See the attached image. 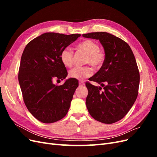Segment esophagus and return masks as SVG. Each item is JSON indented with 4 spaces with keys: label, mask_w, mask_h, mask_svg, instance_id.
I'll return each mask as SVG.
<instances>
[{
    "label": "esophagus",
    "mask_w": 157,
    "mask_h": 157,
    "mask_svg": "<svg viewBox=\"0 0 157 157\" xmlns=\"http://www.w3.org/2000/svg\"><path fill=\"white\" fill-rule=\"evenodd\" d=\"M79 86H84V82L83 81H79Z\"/></svg>",
    "instance_id": "esophagus-1"
}]
</instances>
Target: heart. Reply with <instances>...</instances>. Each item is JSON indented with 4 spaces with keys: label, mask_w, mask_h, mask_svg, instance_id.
I'll list each match as a JSON object with an SVG mask.
<instances>
[{
    "label": "heart",
    "mask_w": 157,
    "mask_h": 157,
    "mask_svg": "<svg viewBox=\"0 0 157 157\" xmlns=\"http://www.w3.org/2000/svg\"><path fill=\"white\" fill-rule=\"evenodd\" d=\"M78 48L86 54L85 63L91 65L93 67L98 69L103 65L105 59V54L99 49V44L92 40H84L77 45ZM60 60L66 67H71L73 62V52L71 49L65 48L60 53ZM92 69L89 66L76 67L69 71L71 78L83 80L90 77L92 74Z\"/></svg>",
    "instance_id": "obj_1"
}]
</instances>
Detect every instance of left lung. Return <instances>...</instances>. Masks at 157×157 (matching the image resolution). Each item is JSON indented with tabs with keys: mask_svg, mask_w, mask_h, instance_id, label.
<instances>
[{
	"mask_svg": "<svg viewBox=\"0 0 157 157\" xmlns=\"http://www.w3.org/2000/svg\"><path fill=\"white\" fill-rule=\"evenodd\" d=\"M82 36L99 40L105 54L101 67L90 79L101 86L86 83V107L95 120L113 124L124 117L138 94L140 77L134 55L125 41L110 33L96 32Z\"/></svg>",
	"mask_w": 157,
	"mask_h": 157,
	"instance_id": "1",
	"label": "left lung"
}]
</instances>
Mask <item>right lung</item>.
Here are the masks:
<instances>
[{
  "mask_svg": "<svg viewBox=\"0 0 157 157\" xmlns=\"http://www.w3.org/2000/svg\"><path fill=\"white\" fill-rule=\"evenodd\" d=\"M79 36L46 33L30 41L23 52L18 73L23 99L31 115L42 122L58 121L69 111L78 80L71 78L60 86L53 80L67 77L60 53Z\"/></svg>",
  "mask_w": 157,
  "mask_h": 157,
  "instance_id": "1",
  "label": "right lung"
}]
</instances>
